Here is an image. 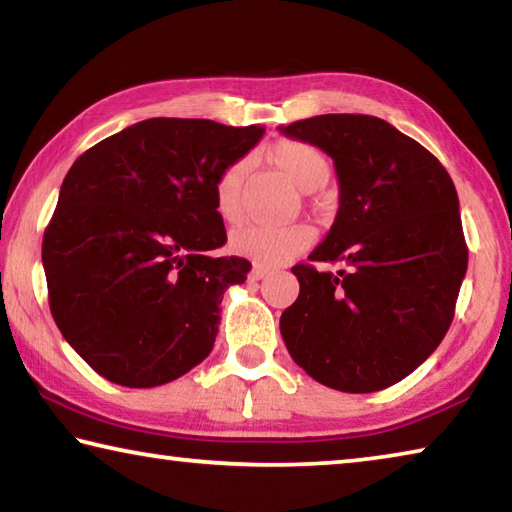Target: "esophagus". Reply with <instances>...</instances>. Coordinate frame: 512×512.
<instances>
[{"label": "esophagus", "mask_w": 512, "mask_h": 512, "mask_svg": "<svg viewBox=\"0 0 512 512\" xmlns=\"http://www.w3.org/2000/svg\"><path fill=\"white\" fill-rule=\"evenodd\" d=\"M266 275H268V268L253 266V271H250V280H264Z\"/></svg>", "instance_id": "34e87169"}]
</instances>
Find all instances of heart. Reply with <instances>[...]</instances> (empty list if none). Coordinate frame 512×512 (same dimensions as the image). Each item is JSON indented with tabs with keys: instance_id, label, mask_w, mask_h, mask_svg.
Segmentation results:
<instances>
[{
	"instance_id": "obj_1",
	"label": "heart",
	"mask_w": 512,
	"mask_h": 512,
	"mask_svg": "<svg viewBox=\"0 0 512 512\" xmlns=\"http://www.w3.org/2000/svg\"><path fill=\"white\" fill-rule=\"evenodd\" d=\"M268 162L280 169L302 192L323 187L332 173V162L318 146L302 140H277L268 149ZM246 162L237 160L214 180V207L225 223H237L244 214ZM314 232L305 223L259 225L250 223L230 235V250L257 266L287 264L311 246Z\"/></svg>"
}]
</instances>
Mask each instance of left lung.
Masks as SVG:
<instances>
[{
  "mask_svg": "<svg viewBox=\"0 0 512 512\" xmlns=\"http://www.w3.org/2000/svg\"><path fill=\"white\" fill-rule=\"evenodd\" d=\"M280 131L323 149L339 212L280 318L293 361L343 393L402 381L445 339L467 271L458 194L422 144L370 115H318ZM341 261L336 274L318 263Z\"/></svg>",
  "mask_w": 512,
  "mask_h": 512,
  "instance_id": "8db88e82",
  "label": "left lung"
}]
</instances>
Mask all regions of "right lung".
Instances as JSON below:
<instances>
[{
  "instance_id": "right-lung-1",
  "label": "right lung",
  "mask_w": 512,
  "mask_h": 512,
  "mask_svg": "<svg viewBox=\"0 0 512 512\" xmlns=\"http://www.w3.org/2000/svg\"><path fill=\"white\" fill-rule=\"evenodd\" d=\"M262 126L144 119L67 171L42 237L49 309L79 357L112 384L153 388L214 348L223 291L250 271L225 244L214 180Z\"/></svg>"
}]
</instances>
